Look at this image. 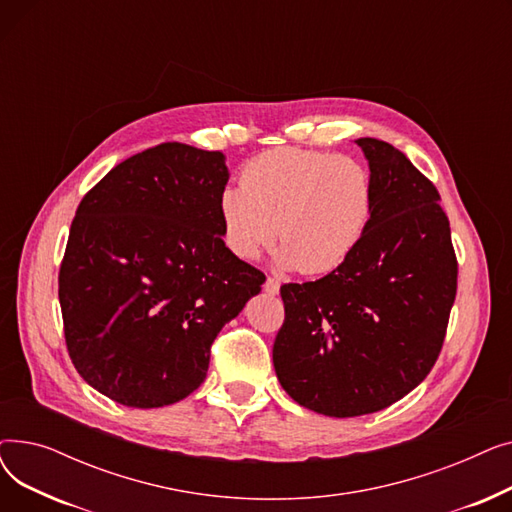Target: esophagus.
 Returning <instances> with one entry per match:
<instances>
[{"mask_svg": "<svg viewBox=\"0 0 512 512\" xmlns=\"http://www.w3.org/2000/svg\"><path fill=\"white\" fill-rule=\"evenodd\" d=\"M263 290H265L267 294H278V292H280V282H278L276 278H267L265 284H263Z\"/></svg>", "mask_w": 512, "mask_h": 512, "instance_id": "34e87169", "label": "esophagus"}]
</instances>
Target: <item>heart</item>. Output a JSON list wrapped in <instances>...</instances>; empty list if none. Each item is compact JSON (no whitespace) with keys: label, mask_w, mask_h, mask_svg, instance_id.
<instances>
[{"label":"heart","mask_w":512,"mask_h":512,"mask_svg":"<svg viewBox=\"0 0 512 512\" xmlns=\"http://www.w3.org/2000/svg\"><path fill=\"white\" fill-rule=\"evenodd\" d=\"M373 211V182L359 159L294 147L251 159L240 186L218 199L224 247L255 259L278 238L276 263L307 276L340 267L363 238Z\"/></svg>","instance_id":"obj_1"}]
</instances>
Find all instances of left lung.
<instances>
[{"mask_svg": "<svg viewBox=\"0 0 512 512\" xmlns=\"http://www.w3.org/2000/svg\"><path fill=\"white\" fill-rule=\"evenodd\" d=\"M373 211L357 249L328 276L284 284L274 342L280 386L301 407L359 417L390 407L432 371L456 294V257L440 195L407 155L355 141Z\"/></svg>", "mask_w": 512, "mask_h": 512, "instance_id": "1", "label": "left lung"}]
</instances>
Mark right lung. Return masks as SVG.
<instances>
[{
	"label": "right lung",
	"instance_id": "1",
	"mask_svg": "<svg viewBox=\"0 0 512 512\" xmlns=\"http://www.w3.org/2000/svg\"><path fill=\"white\" fill-rule=\"evenodd\" d=\"M226 155L164 143L122 161L85 195L60 267L70 359L124 407L195 392L215 336L265 276L222 242Z\"/></svg>",
	"mask_w": 512,
	"mask_h": 512
}]
</instances>
